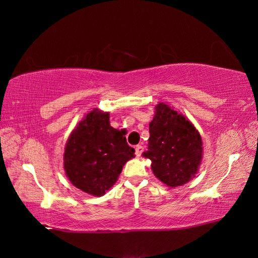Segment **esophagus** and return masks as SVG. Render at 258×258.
<instances>
[{
    "mask_svg": "<svg viewBox=\"0 0 258 258\" xmlns=\"http://www.w3.org/2000/svg\"><path fill=\"white\" fill-rule=\"evenodd\" d=\"M143 152V147L138 145L137 147H135V155H137L138 157L141 156V154Z\"/></svg>",
    "mask_w": 258,
    "mask_h": 258,
    "instance_id": "1",
    "label": "esophagus"
}]
</instances>
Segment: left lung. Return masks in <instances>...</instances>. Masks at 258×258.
<instances>
[{"mask_svg": "<svg viewBox=\"0 0 258 258\" xmlns=\"http://www.w3.org/2000/svg\"><path fill=\"white\" fill-rule=\"evenodd\" d=\"M148 150L155 176L167 186L185 184L197 174L203 158V141L197 128L168 104L156 106L149 124Z\"/></svg>", "mask_w": 258, "mask_h": 258, "instance_id": "obj_1", "label": "left lung"}]
</instances>
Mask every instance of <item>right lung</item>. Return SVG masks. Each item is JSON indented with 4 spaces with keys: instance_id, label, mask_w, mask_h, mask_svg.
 Listing matches in <instances>:
<instances>
[{
    "instance_id": "obj_1",
    "label": "right lung",
    "mask_w": 258,
    "mask_h": 258,
    "mask_svg": "<svg viewBox=\"0 0 258 258\" xmlns=\"http://www.w3.org/2000/svg\"><path fill=\"white\" fill-rule=\"evenodd\" d=\"M134 152L123 133L110 126L109 112L93 109L69 135L63 168L77 189L101 197L118 180Z\"/></svg>"
}]
</instances>
